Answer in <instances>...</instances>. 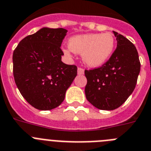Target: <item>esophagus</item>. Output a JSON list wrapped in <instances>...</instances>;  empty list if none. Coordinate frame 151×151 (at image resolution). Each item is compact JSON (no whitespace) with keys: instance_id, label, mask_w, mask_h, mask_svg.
Instances as JSON below:
<instances>
[{"instance_id":"esophagus-1","label":"esophagus","mask_w":151,"mask_h":151,"mask_svg":"<svg viewBox=\"0 0 151 151\" xmlns=\"http://www.w3.org/2000/svg\"><path fill=\"white\" fill-rule=\"evenodd\" d=\"M83 73H84V70H83V68H77V74H79V75L83 74Z\"/></svg>"}]
</instances>
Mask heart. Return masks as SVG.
<instances>
[{
	"label": "heart",
	"instance_id": "obj_1",
	"mask_svg": "<svg viewBox=\"0 0 151 151\" xmlns=\"http://www.w3.org/2000/svg\"><path fill=\"white\" fill-rule=\"evenodd\" d=\"M69 48L64 52L69 55L72 51L82 54L83 62L90 67H99L106 62L115 48V41L111 33L79 35L69 39Z\"/></svg>",
	"mask_w": 151,
	"mask_h": 151
}]
</instances>
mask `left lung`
<instances>
[{
    "instance_id": "left-lung-1",
    "label": "left lung",
    "mask_w": 151,
    "mask_h": 151,
    "mask_svg": "<svg viewBox=\"0 0 151 151\" xmlns=\"http://www.w3.org/2000/svg\"><path fill=\"white\" fill-rule=\"evenodd\" d=\"M117 47L109 59L101 67L85 70L86 99L96 108H119L132 93L140 73L141 63L134 45L113 31Z\"/></svg>"
}]
</instances>
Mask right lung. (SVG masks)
Returning a JSON list of instances; mask_svg holds the SVG:
<instances>
[{
  "instance_id": "obj_1",
  "label": "right lung",
  "mask_w": 151,
  "mask_h": 151,
  "mask_svg": "<svg viewBox=\"0 0 151 151\" xmlns=\"http://www.w3.org/2000/svg\"><path fill=\"white\" fill-rule=\"evenodd\" d=\"M68 30L42 28L19 42L13 54V73L18 90L39 110L58 107L77 76L76 65L61 61V48Z\"/></svg>"
}]
</instances>
